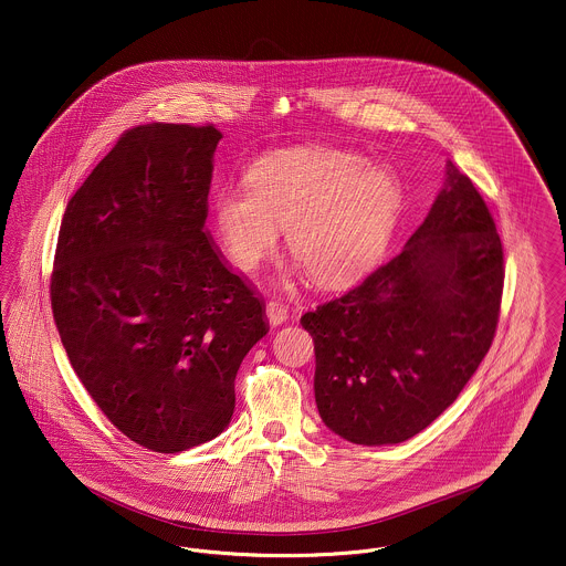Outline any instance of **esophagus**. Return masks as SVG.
<instances>
[{
    "mask_svg": "<svg viewBox=\"0 0 566 566\" xmlns=\"http://www.w3.org/2000/svg\"><path fill=\"white\" fill-rule=\"evenodd\" d=\"M265 314H268V321L271 324H282L289 318V310L280 301H270L268 307H265Z\"/></svg>",
    "mask_w": 566,
    "mask_h": 566,
    "instance_id": "1",
    "label": "esophagus"
}]
</instances>
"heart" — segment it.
I'll list each match as a JSON object with an SVG mask.
<instances>
[{"instance_id": "b5f03b06", "label": "heart", "mask_w": 566, "mask_h": 566, "mask_svg": "<svg viewBox=\"0 0 566 566\" xmlns=\"http://www.w3.org/2000/svg\"><path fill=\"white\" fill-rule=\"evenodd\" d=\"M245 178L248 187H224L212 199L227 256L240 270H256L284 224L293 254L326 286L369 270L403 206L395 171L339 148L277 150L252 163Z\"/></svg>"}]
</instances>
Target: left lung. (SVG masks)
<instances>
[{
    "instance_id": "8db88e82",
    "label": "left lung",
    "mask_w": 566,
    "mask_h": 566,
    "mask_svg": "<svg viewBox=\"0 0 566 566\" xmlns=\"http://www.w3.org/2000/svg\"><path fill=\"white\" fill-rule=\"evenodd\" d=\"M503 243L484 197L448 161L403 252L301 316L324 424L358 446L401 443L457 401L492 346Z\"/></svg>"
}]
</instances>
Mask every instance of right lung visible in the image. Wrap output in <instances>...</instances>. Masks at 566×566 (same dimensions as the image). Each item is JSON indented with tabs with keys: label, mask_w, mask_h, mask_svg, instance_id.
Here are the masks:
<instances>
[{
	"label": "right lung",
	"mask_w": 566,
	"mask_h": 566,
	"mask_svg": "<svg viewBox=\"0 0 566 566\" xmlns=\"http://www.w3.org/2000/svg\"><path fill=\"white\" fill-rule=\"evenodd\" d=\"M214 125H139L70 199L51 275L67 358L109 422L185 452L227 429L265 305L208 235Z\"/></svg>",
	"instance_id": "add662e5"
}]
</instances>
